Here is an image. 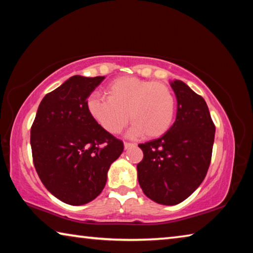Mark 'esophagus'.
<instances>
[{
    "label": "esophagus",
    "instance_id": "34e87169",
    "mask_svg": "<svg viewBox=\"0 0 253 253\" xmlns=\"http://www.w3.org/2000/svg\"><path fill=\"white\" fill-rule=\"evenodd\" d=\"M135 145L136 144H134V143L125 142V143H124V147H125V149H127V148H130V147H135Z\"/></svg>",
    "mask_w": 253,
    "mask_h": 253
}]
</instances>
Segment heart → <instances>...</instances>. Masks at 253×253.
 <instances>
[{"instance_id":"1","label":"heart","mask_w":253,"mask_h":253,"mask_svg":"<svg viewBox=\"0 0 253 253\" xmlns=\"http://www.w3.org/2000/svg\"><path fill=\"white\" fill-rule=\"evenodd\" d=\"M106 97L93 95L88 100L91 118L109 134H118L134 122L129 135L149 138L164 135L172 126L175 98L168 85L136 77H121L106 87ZM130 115H128L127 114Z\"/></svg>"}]
</instances>
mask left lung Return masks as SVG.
<instances>
[{"label": "left lung", "mask_w": 253, "mask_h": 253, "mask_svg": "<svg viewBox=\"0 0 253 253\" xmlns=\"http://www.w3.org/2000/svg\"><path fill=\"white\" fill-rule=\"evenodd\" d=\"M177 100L173 126L157 139L139 144L144 153L137 177L154 202H183L205 178L212 157L215 126L208 105L183 81L170 83Z\"/></svg>", "instance_id": "8db88e82"}]
</instances>
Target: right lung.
Wrapping results in <instances>:
<instances>
[{
  "mask_svg": "<svg viewBox=\"0 0 253 253\" xmlns=\"http://www.w3.org/2000/svg\"><path fill=\"white\" fill-rule=\"evenodd\" d=\"M105 77L74 76L40 102L31 127L34 168L46 190L70 205L95 200L124 144L98 125L88 97Z\"/></svg>",
  "mask_w": 253,
  "mask_h": 253,
  "instance_id": "1",
  "label": "right lung"
}]
</instances>
